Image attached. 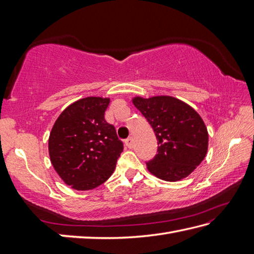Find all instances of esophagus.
Returning <instances> with one entry per match:
<instances>
[{
	"mask_svg": "<svg viewBox=\"0 0 254 254\" xmlns=\"http://www.w3.org/2000/svg\"><path fill=\"white\" fill-rule=\"evenodd\" d=\"M126 145L128 148H132L133 147V138L132 137H127L126 139Z\"/></svg>",
	"mask_w": 254,
	"mask_h": 254,
	"instance_id": "obj_1",
	"label": "esophagus"
}]
</instances>
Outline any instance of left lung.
<instances>
[{"instance_id": "8db88e82", "label": "left lung", "mask_w": 254, "mask_h": 254, "mask_svg": "<svg viewBox=\"0 0 254 254\" xmlns=\"http://www.w3.org/2000/svg\"><path fill=\"white\" fill-rule=\"evenodd\" d=\"M132 102L153 127L159 145L158 153L146 163L148 171L170 182L188 177L207 153L208 133L202 118L171 96L134 97Z\"/></svg>"}]
</instances>
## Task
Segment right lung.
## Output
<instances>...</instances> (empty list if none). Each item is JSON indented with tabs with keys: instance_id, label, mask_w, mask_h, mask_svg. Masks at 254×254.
I'll return each mask as SVG.
<instances>
[{
	"instance_id": "obj_1",
	"label": "right lung",
	"mask_w": 254,
	"mask_h": 254,
	"mask_svg": "<svg viewBox=\"0 0 254 254\" xmlns=\"http://www.w3.org/2000/svg\"><path fill=\"white\" fill-rule=\"evenodd\" d=\"M110 99L86 97L64 109L49 136L53 168L77 191L93 190L109 179L123 150L115 127L105 120Z\"/></svg>"
}]
</instances>
